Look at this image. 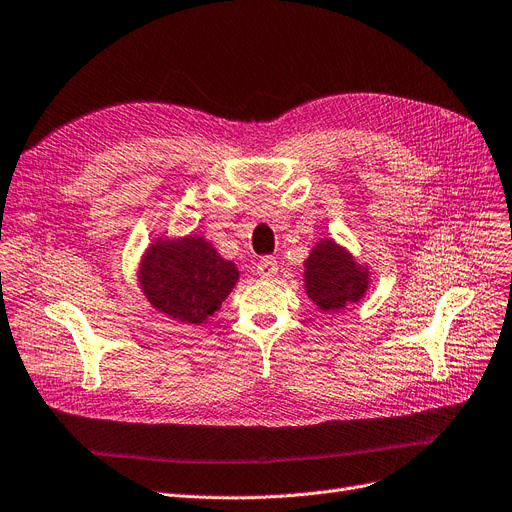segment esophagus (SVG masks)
<instances>
[{
    "label": "esophagus",
    "mask_w": 512,
    "mask_h": 512,
    "mask_svg": "<svg viewBox=\"0 0 512 512\" xmlns=\"http://www.w3.org/2000/svg\"><path fill=\"white\" fill-rule=\"evenodd\" d=\"M277 271H279V264H277V260L271 258V256L260 258L258 264H256V275H258L260 279H273V277L277 275Z\"/></svg>",
    "instance_id": "1"
}]
</instances>
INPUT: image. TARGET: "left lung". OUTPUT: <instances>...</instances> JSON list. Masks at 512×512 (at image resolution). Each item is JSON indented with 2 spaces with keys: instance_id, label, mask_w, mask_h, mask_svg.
Instances as JSON below:
<instances>
[{
  "instance_id": "8db88e82",
  "label": "left lung",
  "mask_w": 512,
  "mask_h": 512,
  "mask_svg": "<svg viewBox=\"0 0 512 512\" xmlns=\"http://www.w3.org/2000/svg\"><path fill=\"white\" fill-rule=\"evenodd\" d=\"M370 273L332 239H321L304 260V288L321 311L334 313L359 302Z\"/></svg>"
}]
</instances>
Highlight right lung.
<instances>
[{
    "label": "right lung",
    "instance_id": "obj_1",
    "mask_svg": "<svg viewBox=\"0 0 512 512\" xmlns=\"http://www.w3.org/2000/svg\"><path fill=\"white\" fill-rule=\"evenodd\" d=\"M239 279L203 237L155 241L140 262V288L153 309L185 323H203L220 309Z\"/></svg>",
    "mask_w": 512,
    "mask_h": 512
}]
</instances>
